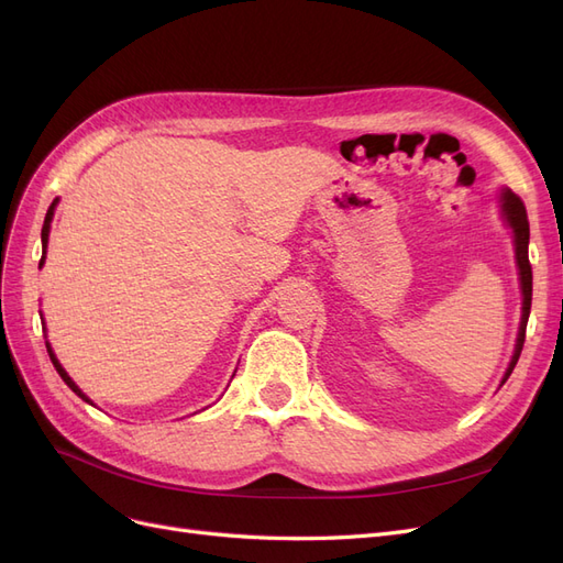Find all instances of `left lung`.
Listing matches in <instances>:
<instances>
[{"label": "left lung", "mask_w": 563, "mask_h": 563, "mask_svg": "<svg viewBox=\"0 0 563 563\" xmlns=\"http://www.w3.org/2000/svg\"><path fill=\"white\" fill-rule=\"evenodd\" d=\"M503 213L507 218L509 228L515 232V244H517V265H519V279H521V294H523V314H521V327H519V338H517V347H515V356L509 362V368L505 373L503 383L509 378V373L515 371L519 354L523 350V340H526V323H528V314H531V300H533V269H531V261H528V216H526V207L521 197H517L512 190L503 192Z\"/></svg>", "instance_id": "left-lung-1"}]
</instances>
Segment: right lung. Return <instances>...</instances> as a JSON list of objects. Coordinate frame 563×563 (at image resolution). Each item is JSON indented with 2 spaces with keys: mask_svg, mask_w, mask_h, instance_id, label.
<instances>
[{
  "mask_svg": "<svg viewBox=\"0 0 563 563\" xmlns=\"http://www.w3.org/2000/svg\"><path fill=\"white\" fill-rule=\"evenodd\" d=\"M54 207H56V203H51V209L46 211V218H44V228H42V246H44V249H46V240H48V223H51V216H54ZM46 350H48V356H51V362H54V366H56V371H58V376H60V378L65 380V385H67V387H70V389L75 391V395H77V397H81L84 401H89V399H87V395H84V391H81V389H79V387H77V385L73 383V378H70V376H67V373H65V368H63V366L58 364V360H56V354H54V352H51V347H48V345H46ZM89 404H91V401H89Z\"/></svg>",
  "mask_w": 563,
  "mask_h": 563,
  "instance_id": "right-lung-1",
  "label": "right lung"
}]
</instances>
